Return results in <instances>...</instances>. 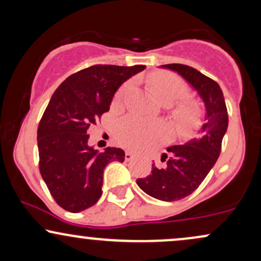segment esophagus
<instances>
[{
  "label": "esophagus",
  "mask_w": 261,
  "mask_h": 261,
  "mask_svg": "<svg viewBox=\"0 0 261 261\" xmlns=\"http://www.w3.org/2000/svg\"><path fill=\"white\" fill-rule=\"evenodd\" d=\"M134 160V154L131 153V152H126V153H125V161H133Z\"/></svg>",
  "instance_id": "obj_1"
}]
</instances>
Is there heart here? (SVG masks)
<instances>
[{
  "label": "heart",
  "mask_w": 261,
  "mask_h": 261,
  "mask_svg": "<svg viewBox=\"0 0 261 261\" xmlns=\"http://www.w3.org/2000/svg\"><path fill=\"white\" fill-rule=\"evenodd\" d=\"M148 86L152 94L161 103L169 106L181 99L187 94V86L181 79L170 72H154L148 77ZM127 92V86L121 87L114 98V103H120ZM176 126L180 131H189L196 125L199 110L190 101L178 104L173 110ZM163 128L160 125L141 120L135 116L121 119L116 125L115 136L121 146L131 149H139L151 145L161 137Z\"/></svg>",
  "instance_id": "heart-1"
}]
</instances>
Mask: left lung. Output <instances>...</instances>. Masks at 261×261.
<instances>
[{
  "label": "left lung",
  "mask_w": 261,
  "mask_h": 261,
  "mask_svg": "<svg viewBox=\"0 0 261 261\" xmlns=\"http://www.w3.org/2000/svg\"><path fill=\"white\" fill-rule=\"evenodd\" d=\"M162 68L174 71L193 87L205 107L203 124L199 136L184 145L170 146L162 154V166L152 164L151 174L139 178L137 185L154 199L176 201L193 194L216 163L227 127L228 114L223 93L218 83L187 65H162Z\"/></svg>",
  "instance_id": "left-lung-1"
}]
</instances>
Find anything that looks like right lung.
<instances>
[{
  "label": "right lung",
  "mask_w": 261,
  "mask_h": 261,
  "mask_svg": "<svg viewBox=\"0 0 261 261\" xmlns=\"http://www.w3.org/2000/svg\"><path fill=\"white\" fill-rule=\"evenodd\" d=\"M143 65H94L71 74L54 92L38 127L39 169L62 208L81 212L99 200L104 168L124 162L121 148L99 152L88 145L89 126L107 113L125 81Z\"/></svg>",
  "instance_id": "1"
}]
</instances>
